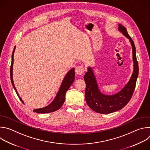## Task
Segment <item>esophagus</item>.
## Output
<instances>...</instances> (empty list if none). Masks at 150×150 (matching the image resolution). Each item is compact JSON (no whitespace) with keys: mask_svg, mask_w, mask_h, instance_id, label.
<instances>
[{"mask_svg":"<svg viewBox=\"0 0 150 150\" xmlns=\"http://www.w3.org/2000/svg\"><path fill=\"white\" fill-rule=\"evenodd\" d=\"M85 71V68L82 65H79L76 67L75 68V72L77 75H82Z\"/></svg>","mask_w":150,"mask_h":150,"instance_id":"esophagus-1","label":"esophagus"}]
</instances>
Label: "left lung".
<instances>
[{"label": "left lung", "mask_w": 150, "mask_h": 150, "mask_svg": "<svg viewBox=\"0 0 150 150\" xmlns=\"http://www.w3.org/2000/svg\"><path fill=\"white\" fill-rule=\"evenodd\" d=\"M118 30L131 42L133 53L134 71L129 81L121 91L114 95L108 96L100 92L93 71L91 67H88V72H86L83 76L86 83L85 100L90 108L93 111L98 113H110L122 109L131 100L135 88L139 72L135 46L133 40L127 34L125 27L119 24Z\"/></svg>", "instance_id": "left-lung-1"}]
</instances>
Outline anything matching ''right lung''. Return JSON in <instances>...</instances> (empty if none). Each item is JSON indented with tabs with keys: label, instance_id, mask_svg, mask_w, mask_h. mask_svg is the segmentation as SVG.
Returning a JSON list of instances; mask_svg holds the SVG:
<instances>
[{
	"label": "right lung",
	"instance_id": "obj_1",
	"mask_svg": "<svg viewBox=\"0 0 150 150\" xmlns=\"http://www.w3.org/2000/svg\"><path fill=\"white\" fill-rule=\"evenodd\" d=\"M15 50V47L13 49L12 54V62H11V65L10 68V76H11V80L12 84V86L15 90V92L16 94L18 95L19 100L22 101L23 103H24L23 101L21 99L20 96H19L17 90L14 85L13 81V55L14 52ZM74 68H72L66 74L65 78H64L62 83L61 84V86L59 88V90L58 91L57 95L53 101L47 106L41 109H34L33 111L34 112H36L37 113H49L51 112H53L54 111H56L59 110L61 107L62 106L63 104L65 102V94L67 91L68 90L69 87H71V84L73 83L75 79V71H74Z\"/></svg>",
	"mask_w": 150,
	"mask_h": 150
}]
</instances>
